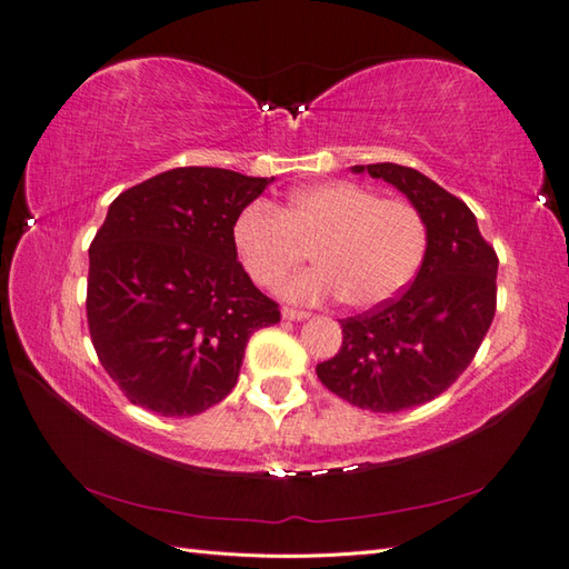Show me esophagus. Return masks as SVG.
I'll list each match as a JSON object with an SVG mask.
<instances>
[{
  "label": "esophagus",
  "instance_id": "obj_1",
  "mask_svg": "<svg viewBox=\"0 0 569 569\" xmlns=\"http://www.w3.org/2000/svg\"><path fill=\"white\" fill-rule=\"evenodd\" d=\"M282 317L289 319V321H302V319H309V312H305V309L284 307V309H282Z\"/></svg>",
  "mask_w": 569,
  "mask_h": 569
}]
</instances>
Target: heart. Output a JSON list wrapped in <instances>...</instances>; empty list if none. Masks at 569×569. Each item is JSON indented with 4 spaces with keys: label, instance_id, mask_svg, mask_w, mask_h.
Instances as JSON below:
<instances>
[{
    "label": "heart",
    "instance_id": "1",
    "mask_svg": "<svg viewBox=\"0 0 569 569\" xmlns=\"http://www.w3.org/2000/svg\"><path fill=\"white\" fill-rule=\"evenodd\" d=\"M232 244L254 284L277 287L305 262L282 292L292 299L337 297L347 307L389 302L409 284L428 248V228L411 200L331 180L289 192L282 206L250 202L232 224Z\"/></svg>",
    "mask_w": 569,
    "mask_h": 569
}]
</instances>
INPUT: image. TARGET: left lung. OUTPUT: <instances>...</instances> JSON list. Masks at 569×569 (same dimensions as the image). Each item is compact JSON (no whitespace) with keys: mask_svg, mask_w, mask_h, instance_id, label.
<instances>
[{"mask_svg":"<svg viewBox=\"0 0 569 569\" xmlns=\"http://www.w3.org/2000/svg\"><path fill=\"white\" fill-rule=\"evenodd\" d=\"M399 188L421 210L426 257L389 302L341 319V347L317 363L339 399L373 413L413 409L441 396L473 361L496 317L498 254L463 200L396 163L353 166Z\"/></svg>","mask_w":569,"mask_h":569,"instance_id":"left-lung-1","label":"left lung"}]
</instances>
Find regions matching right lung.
Wrapping results in <instances>:
<instances>
[{"label": "right lung", "mask_w": 569, "mask_h": 569, "mask_svg": "<svg viewBox=\"0 0 569 569\" xmlns=\"http://www.w3.org/2000/svg\"><path fill=\"white\" fill-rule=\"evenodd\" d=\"M270 183L190 166L111 202L89 248L86 319L131 403L170 418L208 411L238 383L252 331L280 321L232 244L234 218Z\"/></svg>", "instance_id": "obj_1"}]
</instances>
